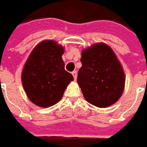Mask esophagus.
Returning <instances> with one entry per match:
<instances>
[{
	"label": "esophagus",
	"instance_id": "34e87169",
	"mask_svg": "<svg viewBox=\"0 0 147 147\" xmlns=\"http://www.w3.org/2000/svg\"><path fill=\"white\" fill-rule=\"evenodd\" d=\"M72 74H73V76H74V80L77 79V77H78V73H77V71L72 72Z\"/></svg>",
	"mask_w": 147,
	"mask_h": 147
}]
</instances>
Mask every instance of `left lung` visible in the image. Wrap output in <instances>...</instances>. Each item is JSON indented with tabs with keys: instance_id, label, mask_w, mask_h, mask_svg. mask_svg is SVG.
Listing matches in <instances>:
<instances>
[{
	"instance_id": "1",
	"label": "left lung",
	"mask_w": 147,
	"mask_h": 147,
	"mask_svg": "<svg viewBox=\"0 0 147 147\" xmlns=\"http://www.w3.org/2000/svg\"><path fill=\"white\" fill-rule=\"evenodd\" d=\"M82 66L78 74L85 99L99 108L118 102L125 89L126 77L115 53L106 43H96L82 51Z\"/></svg>"
}]
</instances>
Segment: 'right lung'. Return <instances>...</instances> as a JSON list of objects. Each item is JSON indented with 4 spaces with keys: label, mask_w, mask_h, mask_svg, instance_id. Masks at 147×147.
Listing matches in <instances>:
<instances>
[{
    "label": "right lung",
    "mask_w": 147,
    "mask_h": 147,
    "mask_svg": "<svg viewBox=\"0 0 147 147\" xmlns=\"http://www.w3.org/2000/svg\"><path fill=\"white\" fill-rule=\"evenodd\" d=\"M64 47L53 40H44L33 48L21 72V82L28 98L36 106L48 108L62 98L74 81L65 70Z\"/></svg>",
    "instance_id": "add662e5"
}]
</instances>
